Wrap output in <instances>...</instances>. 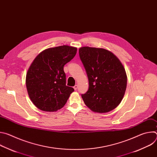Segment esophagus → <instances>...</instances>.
Listing matches in <instances>:
<instances>
[{"mask_svg": "<svg viewBox=\"0 0 157 157\" xmlns=\"http://www.w3.org/2000/svg\"><path fill=\"white\" fill-rule=\"evenodd\" d=\"M73 87H74V89H75V90H77V89H78V85H75Z\"/></svg>", "mask_w": 157, "mask_h": 157, "instance_id": "34e87169", "label": "esophagus"}]
</instances>
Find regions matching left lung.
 I'll return each instance as SVG.
<instances>
[{"instance_id": "left-lung-1", "label": "left lung", "mask_w": 157, "mask_h": 157, "mask_svg": "<svg viewBox=\"0 0 157 157\" xmlns=\"http://www.w3.org/2000/svg\"><path fill=\"white\" fill-rule=\"evenodd\" d=\"M88 81L87 91L82 94L85 104L93 111L105 113L121 103L127 87L123 65L112 52L88 47L79 49Z\"/></svg>"}]
</instances>
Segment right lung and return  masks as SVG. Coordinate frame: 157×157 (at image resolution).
<instances>
[{"label": "right lung", "mask_w": 157, "mask_h": 157, "mask_svg": "<svg viewBox=\"0 0 157 157\" xmlns=\"http://www.w3.org/2000/svg\"><path fill=\"white\" fill-rule=\"evenodd\" d=\"M77 48L67 45L48 48L33 60L26 76L29 96L39 109L53 112L62 108L74 89L66 85L64 66L76 55Z\"/></svg>", "instance_id": "obj_1"}]
</instances>
